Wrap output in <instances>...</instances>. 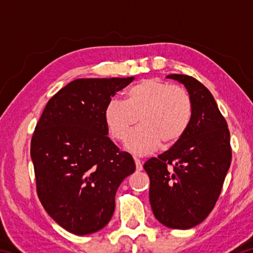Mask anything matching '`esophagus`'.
Wrapping results in <instances>:
<instances>
[{
    "mask_svg": "<svg viewBox=\"0 0 253 253\" xmlns=\"http://www.w3.org/2000/svg\"><path fill=\"white\" fill-rule=\"evenodd\" d=\"M134 160H135V164H136V169L137 170H142L143 169V163H142V161H140L139 158H137V157H135Z\"/></svg>",
    "mask_w": 253,
    "mask_h": 253,
    "instance_id": "obj_1",
    "label": "esophagus"
}]
</instances>
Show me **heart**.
Here are the masks:
<instances>
[{
    "label": "heart",
    "mask_w": 253,
    "mask_h": 253,
    "mask_svg": "<svg viewBox=\"0 0 253 253\" xmlns=\"http://www.w3.org/2000/svg\"><path fill=\"white\" fill-rule=\"evenodd\" d=\"M109 134L125 142L139 119L140 127L130 135L128 151L144 155L177 143L185 135L193 116V101L185 88L157 78L144 79L127 89L125 100L111 98L104 111Z\"/></svg>",
    "instance_id": "obj_1"
}]
</instances>
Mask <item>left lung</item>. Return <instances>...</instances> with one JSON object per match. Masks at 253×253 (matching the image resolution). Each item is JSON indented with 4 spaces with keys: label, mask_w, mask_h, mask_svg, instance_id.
<instances>
[{
    "label": "left lung",
    "mask_w": 253,
    "mask_h": 253,
    "mask_svg": "<svg viewBox=\"0 0 253 253\" xmlns=\"http://www.w3.org/2000/svg\"><path fill=\"white\" fill-rule=\"evenodd\" d=\"M185 85L193 116L181 139L145 163L151 186L149 202L162 224L186 230L200 224L219 199L232 151L230 131L209 89L186 75H169Z\"/></svg>",
    "instance_id": "8db88e82"
}]
</instances>
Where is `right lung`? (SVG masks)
<instances>
[{
    "label": "right lung",
    "mask_w": 253,
    "mask_h": 253,
    "mask_svg": "<svg viewBox=\"0 0 253 253\" xmlns=\"http://www.w3.org/2000/svg\"><path fill=\"white\" fill-rule=\"evenodd\" d=\"M128 78L76 79L46 104L31 139L37 193L46 213L76 235L97 232L115 211L117 188L135 172L108 137L104 111Z\"/></svg>",
    "instance_id": "1"
}]
</instances>
